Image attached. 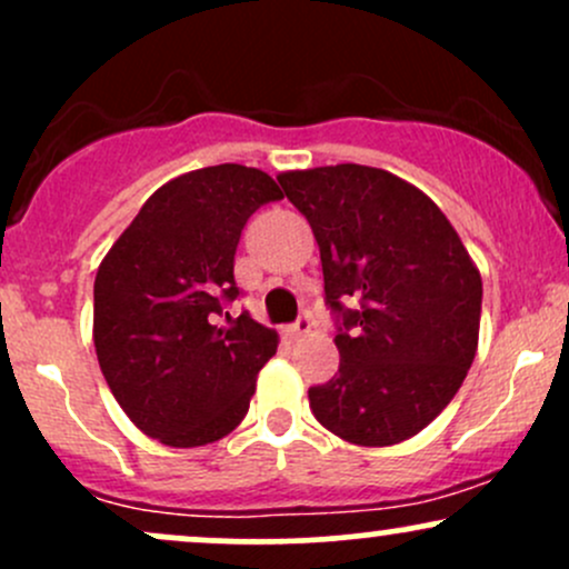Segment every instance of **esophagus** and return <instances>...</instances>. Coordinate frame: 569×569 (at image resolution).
Masks as SVG:
<instances>
[{
    "mask_svg": "<svg viewBox=\"0 0 569 569\" xmlns=\"http://www.w3.org/2000/svg\"><path fill=\"white\" fill-rule=\"evenodd\" d=\"M310 329H312V321L307 316H302L297 323L286 329V339H289V342H297V339H302L305 335H310Z\"/></svg>",
    "mask_w": 569,
    "mask_h": 569,
    "instance_id": "1",
    "label": "esophagus"
}]
</instances>
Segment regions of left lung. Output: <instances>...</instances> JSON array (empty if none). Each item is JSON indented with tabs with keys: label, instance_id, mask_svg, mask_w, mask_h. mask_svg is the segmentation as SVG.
Returning a JSON list of instances; mask_svg holds the SVG:
<instances>
[{
	"label": "left lung",
	"instance_id": "8db88e82",
	"mask_svg": "<svg viewBox=\"0 0 569 569\" xmlns=\"http://www.w3.org/2000/svg\"><path fill=\"white\" fill-rule=\"evenodd\" d=\"M310 221L323 291L342 316L339 375L310 388L316 420L358 447H393L452 401L479 348L481 276L441 208L401 176L342 166L278 173ZM356 298L358 311L342 301Z\"/></svg>",
	"mask_w": 569,
	"mask_h": 569
}]
</instances>
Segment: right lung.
Listing matches in <instances>:
<instances>
[{"label": "right lung", "instance_id": "right-lung-1", "mask_svg": "<svg viewBox=\"0 0 569 569\" xmlns=\"http://www.w3.org/2000/svg\"><path fill=\"white\" fill-rule=\"evenodd\" d=\"M283 192L259 168H198L166 181L101 259L93 286L98 367L122 411L166 447L192 449L240 426L278 331L227 312L248 217Z\"/></svg>", "mask_w": 569, "mask_h": 569}]
</instances>
